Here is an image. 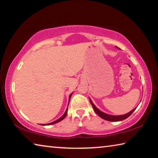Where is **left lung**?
<instances>
[{
    "label": "left lung",
    "instance_id": "left-lung-1",
    "mask_svg": "<svg viewBox=\"0 0 158 158\" xmlns=\"http://www.w3.org/2000/svg\"><path fill=\"white\" fill-rule=\"evenodd\" d=\"M90 102L91 104V105L93 106V108L94 109V111L96 114H97L99 116L101 117L102 118L106 120V121H123V120H125L128 117H129L131 114H132L135 110L136 109V108H135L134 109H132V111H130L129 113H127L126 114H124V115H121V116H111V115H109V114H106L105 113H104V112L101 111L100 110H99V109L96 107V106L94 105V104L92 102V101L90 100Z\"/></svg>",
    "mask_w": 158,
    "mask_h": 158
}]
</instances>
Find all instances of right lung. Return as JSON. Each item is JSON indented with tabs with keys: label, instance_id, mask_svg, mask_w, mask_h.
<instances>
[{
	"label": "right lung",
	"instance_id": "right-lung-1",
	"mask_svg": "<svg viewBox=\"0 0 158 158\" xmlns=\"http://www.w3.org/2000/svg\"><path fill=\"white\" fill-rule=\"evenodd\" d=\"M72 94H73V93H71L70 94V95H69V99H70V97H71V95H72ZM69 104V103H68ZM67 113H68V108H67V109H66V111H65V114H64L62 116H61L60 118H58V120H56V121H53V122H52V123H48L47 125H53V124H55V123H58V122H60V121H62L63 119H64V118H65V116H66V115H67Z\"/></svg>",
	"mask_w": 158,
	"mask_h": 158
}]
</instances>
